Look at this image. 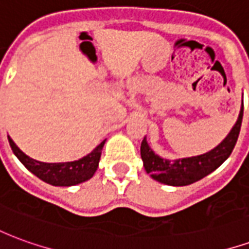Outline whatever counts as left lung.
I'll return each instance as SVG.
<instances>
[{"label": "left lung", "mask_w": 249, "mask_h": 249, "mask_svg": "<svg viewBox=\"0 0 249 249\" xmlns=\"http://www.w3.org/2000/svg\"><path fill=\"white\" fill-rule=\"evenodd\" d=\"M243 109L244 108L241 104L239 119L224 140L212 151L200 156L185 157V159L171 161V160L157 156L144 139L141 142L140 152L146 173H149L152 178L162 184L173 185V187H183V185H189L195 181H198L211 172H213L214 169H217L230 157L235 148L236 141L240 133Z\"/></svg>", "instance_id": "1"}]
</instances>
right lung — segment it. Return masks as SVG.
<instances>
[{
    "label": "right lung",
    "instance_id": "right-lung-1",
    "mask_svg": "<svg viewBox=\"0 0 249 249\" xmlns=\"http://www.w3.org/2000/svg\"><path fill=\"white\" fill-rule=\"evenodd\" d=\"M8 140L13 153L26 167V169H29L30 172L41 178L42 181L51 184V185H56V187L77 185V184L84 183L93 178L94 172L97 171L101 151L105 144V140H104L89 155L84 156L80 160H76V161L42 162L26 156L24 152L14 144V141L9 136Z\"/></svg>",
    "mask_w": 249,
    "mask_h": 249
}]
</instances>
